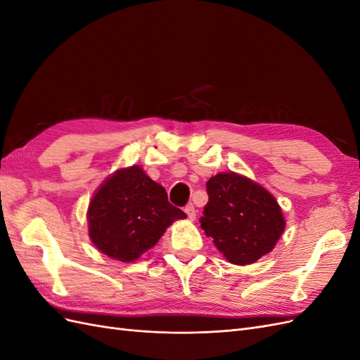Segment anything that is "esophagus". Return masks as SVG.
I'll return each instance as SVG.
<instances>
[{
	"mask_svg": "<svg viewBox=\"0 0 360 360\" xmlns=\"http://www.w3.org/2000/svg\"><path fill=\"white\" fill-rule=\"evenodd\" d=\"M184 212H186V214H188V217H189L191 221H193L195 217H197V212H195V207L192 204L184 207Z\"/></svg>",
	"mask_w": 360,
	"mask_h": 360,
	"instance_id": "1",
	"label": "esophagus"
}]
</instances>
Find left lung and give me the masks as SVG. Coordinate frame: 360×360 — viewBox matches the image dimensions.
<instances>
[{"label":"left lung","instance_id":"obj_1","mask_svg":"<svg viewBox=\"0 0 360 360\" xmlns=\"http://www.w3.org/2000/svg\"><path fill=\"white\" fill-rule=\"evenodd\" d=\"M205 186L209 202L201 228L230 263L252 264L275 248L285 221L266 188L231 171L216 174Z\"/></svg>","mask_w":360,"mask_h":360}]
</instances>
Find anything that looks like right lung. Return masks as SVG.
<instances>
[{
    "label": "right lung",
    "instance_id": "1",
    "mask_svg": "<svg viewBox=\"0 0 360 360\" xmlns=\"http://www.w3.org/2000/svg\"><path fill=\"white\" fill-rule=\"evenodd\" d=\"M186 214L167 191L134 165L115 171L96 191L86 212L89 234L102 254L123 263L153 248L167 228Z\"/></svg>",
    "mask_w": 360,
    "mask_h": 360
}]
</instances>
